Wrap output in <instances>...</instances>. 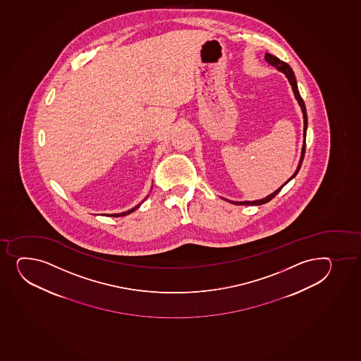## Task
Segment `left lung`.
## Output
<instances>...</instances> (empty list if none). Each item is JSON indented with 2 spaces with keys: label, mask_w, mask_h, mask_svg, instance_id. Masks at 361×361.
I'll return each mask as SVG.
<instances>
[{
  "label": "left lung",
  "mask_w": 361,
  "mask_h": 361,
  "mask_svg": "<svg viewBox=\"0 0 361 361\" xmlns=\"http://www.w3.org/2000/svg\"><path fill=\"white\" fill-rule=\"evenodd\" d=\"M265 59L269 64L274 65V66H276V68L279 70V71H281V73H284L285 76L288 77V82H290V84H291V87H293V94H295V96H296L297 101H298V103H300V108H302V111H303V118H304V144H303V148H302V156H300V164H298V167H297L296 172L293 173V177L291 178L288 179V182H290L291 179L295 177V176L298 173V171H300V165H302V163H303L304 159V154H305V134H307V109H305V104H304L303 99L300 97V92H298V87H297V82H296V77H295V73H293V68H290V65L288 64V63H285V61H281L279 58L276 57V56H272V54H265ZM286 182V183H288ZM285 183V184H286ZM284 184V185H285ZM283 185V186H284ZM283 186L281 188H279V189L276 190L274 191V194L269 195V196H267L266 198H262V200H259V201H253V202H232V201H228L231 202V203H233V204L236 205H262L265 204V203H267V202L271 201L272 198L276 196V195L281 191V189H283Z\"/></svg>",
  "instance_id": "obj_1"
}]
</instances>
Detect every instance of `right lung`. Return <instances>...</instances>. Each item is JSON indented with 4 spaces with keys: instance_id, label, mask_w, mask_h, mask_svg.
I'll return each instance as SVG.
<instances>
[{
    "instance_id": "obj_1",
    "label": "right lung",
    "mask_w": 361,
    "mask_h": 361,
    "mask_svg": "<svg viewBox=\"0 0 361 361\" xmlns=\"http://www.w3.org/2000/svg\"><path fill=\"white\" fill-rule=\"evenodd\" d=\"M139 205H140V204H139ZM139 205H137V207H134L133 209H130V210H128V212H126V213L110 214L109 216H113V217L126 216V215H128V214L133 213L134 210H137V209L139 208Z\"/></svg>"
}]
</instances>
